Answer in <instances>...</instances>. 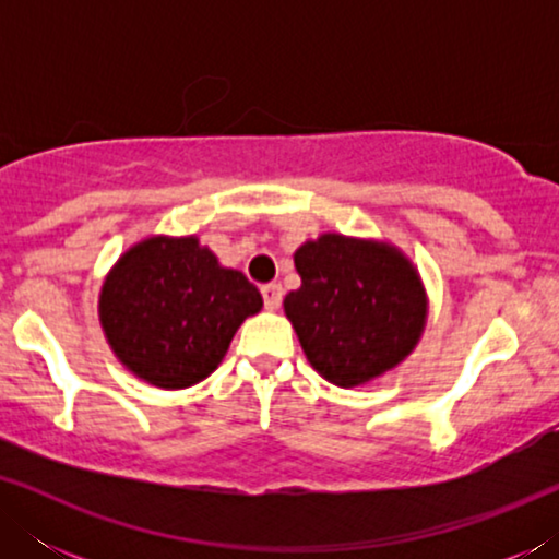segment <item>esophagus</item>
<instances>
[{"mask_svg":"<svg viewBox=\"0 0 559 559\" xmlns=\"http://www.w3.org/2000/svg\"><path fill=\"white\" fill-rule=\"evenodd\" d=\"M262 297H264V308L266 310H277L282 305V285H277V282H270V285H264Z\"/></svg>","mask_w":559,"mask_h":559,"instance_id":"34e87169","label":"esophagus"}]
</instances>
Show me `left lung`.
<instances>
[{"instance_id":"8db88e82","label":"left lung","mask_w":559,"mask_h":559,"mask_svg":"<svg viewBox=\"0 0 559 559\" xmlns=\"http://www.w3.org/2000/svg\"><path fill=\"white\" fill-rule=\"evenodd\" d=\"M295 270L302 285L282 305L325 381L369 384L417 348L430 300L419 270L392 241L325 231L295 251Z\"/></svg>"}]
</instances>
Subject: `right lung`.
Wrapping results in <instances>:
<instances>
[{
    "mask_svg": "<svg viewBox=\"0 0 559 559\" xmlns=\"http://www.w3.org/2000/svg\"><path fill=\"white\" fill-rule=\"evenodd\" d=\"M262 295L195 234L136 241L106 272L98 323L127 371L157 389H188L224 361Z\"/></svg>",
    "mask_w": 559,
    "mask_h": 559,
    "instance_id": "obj_1",
    "label": "right lung"
}]
</instances>
